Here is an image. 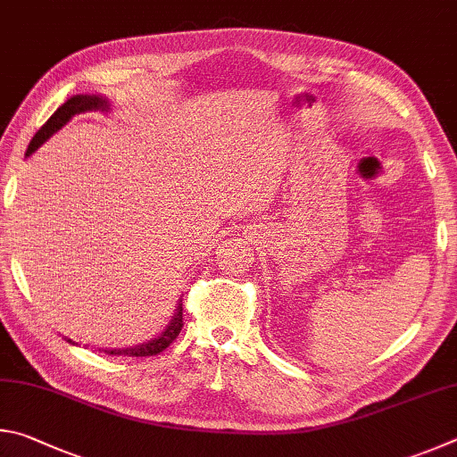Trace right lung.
Segmentation results:
<instances>
[{"label":"right lung","mask_w":457,"mask_h":457,"mask_svg":"<svg viewBox=\"0 0 457 457\" xmlns=\"http://www.w3.org/2000/svg\"><path fill=\"white\" fill-rule=\"evenodd\" d=\"M110 112V100L106 96H100V94H76L68 98L66 102L62 104V106L54 112L50 116V120L39 128L36 132L34 138H31L29 146L26 150V158H29L34 152L42 146V144L52 138V136L62 130L63 126H66L71 118L78 116V114H84V112ZM182 329V299H179L176 303V309H174V315L170 319V323L166 325V329L156 335L154 339H150L146 343H140V345H132V347H122V349H102L104 353L108 355H124V357H148V355H158L160 351H164L170 343L179 337V333ZM68 343L71 345H78L71 339L66 337Z\"/></svg>","instance_id":"1"}]
</instances>
